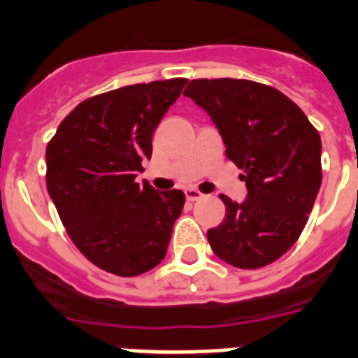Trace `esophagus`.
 <instances>
[{
  "label": "esophagus",
  "instance_id": "obj_1",
  "mask_svg": "<svg viewBox=\"0 0 358 358\" xmlns=\"http://www.w3.org/2000/svg\"><path fill=\"white\" fill-rule=\"evenodd\" d=\"M203 197H204L203 193H201L199 189H195V187H187V189H185V199L191 201V203H195V201H199V199H203Z\"/></svg>",
  "mask_w": 358,
  "mask_h": 358
}]
</instances>
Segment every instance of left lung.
Listing matches in <instances>:
<instances>
[{"mask_svg":"<svg viewBox=\"0 0 358 358\" xmlns=\"http://www.w3.org/2000/svg\"><path fill=\"white\" fill-rule=\"evenodd\" d=\"M210 114L244 171L248 199L220 195L225 220L208 231L212 252L236 268L280 259L299 240L321 187V136L280 90L244 78H195L184 90Z\"/></svg>","mask_w":358,"mask_h":358,"instance_id":"obj_1","label":"left lung"}]
</instances>
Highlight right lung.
<instances>
[{"mask_svg": "<svg viewBox=\"0 0 358 358\" xmlns=\"http://www.w3.org/2000/svg\"><path fill=\"white\" fill-rule=\"evenodd\" d=\"M187 78L133 84L76 105L46 146V187L90 263L122 278L161 263L182 214L180 189L136 184L152 135Z\"/></svg>", "mask_w": 358, "mask_h": 358, "instance_id": "right-lung-1", "label": "right lung"}]
</instances>
